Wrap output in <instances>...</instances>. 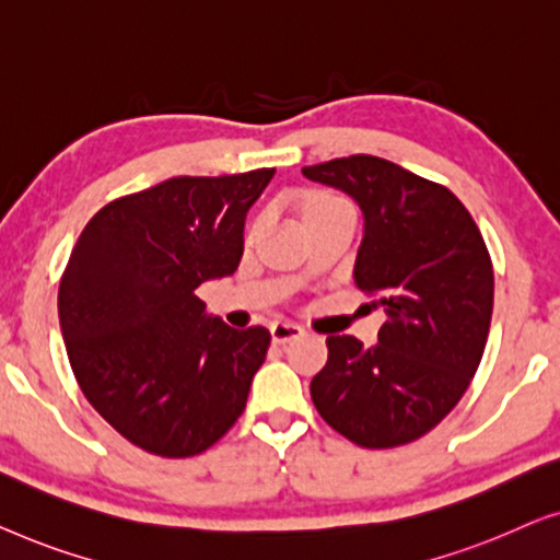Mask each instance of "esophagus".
<instances>
[{
    "mask_svg": "<svg viewBox=\"0 0 560 560\" xmlns=\"http://www.w3.org/2000/svg\"><path fill=\"white\" fill-rule=\"evenodd\" d=\"M304 335V329L294 325V322H273L271 325V340L277 345H287L291 340H299Z\"/></svg>",
    "mask_w": 560,
    "mask_h": 560,
    "instance_id": "esophagus-1",
    "label": "esophagus"
}]
</instances>
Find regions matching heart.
<instances>
[{
  "label": "heart",
  "mask_w": 560,
  "mask_h": 560,
  "mask_svg": "<svg viewBox=\"0 0 560 560\" xmlns=\"http://www.w3.org/2000/svg\"><path fill=\"white\" fill-rule=\"evenodd\" d=\"M327 202H337V198H314L310 202V208H317V205H327ZM310 208H306V210H310Z\"/></svg>",
  "instance_id": "heart-1"
}]
</instances>
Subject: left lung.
<instances>
[{
	"label": "left lung",
	"mask_w": 560,
	"mask_h": 560,
	"mask_svg": "<svg viewBox=\"0 0 560 560\" xmlns=\"http://www.w3.org/2000/svg\"><path fill=\"white\" fill-rule=\"evenodd\" d=\"M302 172L360 205L365 231L352 277L388 314L373 348L327 337V365L310 385L314 406L358 446L421 439L467 393L490 335L494 273L482 233L444 185L381 156Z\"/></svg>",
	"instance_id": "1"
}]
</instances>
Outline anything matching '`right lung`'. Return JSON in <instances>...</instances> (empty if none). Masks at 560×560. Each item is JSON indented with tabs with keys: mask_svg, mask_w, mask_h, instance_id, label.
Masks as SVG:
<instances>
[{
	"mask_svg": "<svg viewBox=\"0 0 560 560\" xmlns=\"http://www.w3.org/2000/svg\"><path fill=\"white\" fill-rule=\"evenodd\" d=\"M277 170L172 177L101 208L60 279L68 360L131 444L183 459L238 421L269 329L208 317L200 283L238 269L246 212Z\"/></svg>",
	"mask_w": 560,
	"mask_h": 560,
	"instance_id": "obj_1",
	"label": "right lung"
}]
</instances>
